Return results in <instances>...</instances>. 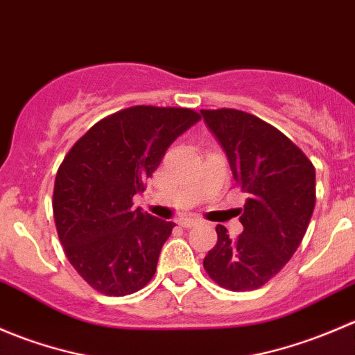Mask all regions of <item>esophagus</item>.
<instances>
[{"instance_id": "obj_1", "label": "esophagus", "mask_w": 355, "mask_h": 355, "mask_svg": "<svg viewBox=\"0 0 355 355\" xmlns=\"http://www.w3.org/2000/svg\"><path fill=\"white\" fill-rule=\"evenodd\" d=\"M178 223H180L184 228H192V227H198L199 220H196V218H180Z\"/></svg>"}]
</instances>
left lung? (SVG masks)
<instances>
[{"mask_svg":"<svg viewBox=\"0 0 355 355\" xmlns=\"http://www.w3.org/2000/svg\"><path fill=\"white\" fill-rule=\"evenodd\" d=\"M200 114L223 148L234 180L249 196L239 218L244 232L230 239L218 225L204 270L228 290H256L302 242L316 202V171L287 135L254 114L225 108Z\"/></svg>","mask_w":355,"mask_h":355,"instance_id":"left-lung-1","label":"left lung"}]
</instances>
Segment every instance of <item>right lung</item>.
Instances as JSON below:
<instances>
[{
  "label": "right lung",
  "mask_w": 355,
  "mask_h": 355,
  "mask_svg": "<svg viewBox=\"0 0 355 355\" xmlns=\"http://www.w3.org/2000/svg\"><path fill=\"white\" fill-rule=\"evenodd\" d=\"M199 120L187 108L121 110L89 128L63 159L53 194L56 230L70 264L92 288L121 297L153 278L175 223L134 209L132 199Z\"/></svg>",
  "instance_id": "right-lung-1"
}]
</instances>
